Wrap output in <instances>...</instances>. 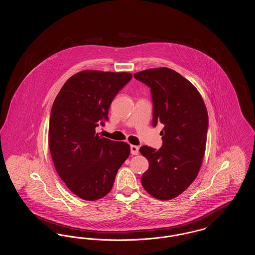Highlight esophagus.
<instances>
[{
  "mask_svg": "<svg viewBox=\"0 0 255 255\" xmlns=\"http://www.w3.org/2000/svg\"><path fill=\"white\" fill-rule=\"evenodd\" d=\"M138 146L131 145V154L132 155H137L138 154Z\"/></svg>",
  "mask_w": 255,
  "mask_h": 255,
  "instance_id": "34e87169",
  "label": "esophagus"
}]
</instances>
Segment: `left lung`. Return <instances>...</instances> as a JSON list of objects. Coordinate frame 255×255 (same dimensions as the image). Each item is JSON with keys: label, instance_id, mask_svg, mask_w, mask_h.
<instances>
[{"label": "left lung", "instance_id": "obj_1", "mask_svg": "<svg viewBox=\"0 0 255 255\" xmlns=\"http://www.w3.org/2000/svg\"><path fill=\"white\" fill-rule=\"evenodd\" d=\"M133 76L151 89L153 125H164L158 150L139 149L149 160L141 184L154 198L170 200L182 194L201 168L208 128L206 105L193 84L171 69H149Z\"/></svg>", "mask_w": 255, "mask_h": 255}]
</instances>
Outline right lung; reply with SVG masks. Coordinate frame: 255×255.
Returning a JSON list of instances; mask_svg holds the SVG:
<instances>
[{
	"mask_svg": "<svg viewBox=\"0 0 255 255\" xmlns=\"http://www.w3.org/2000/svg\"><path fill=\"white\" fill-rule=\"evenodd\" d=\"M132 79L129 73L82 71L70 77L55 98L49 145L54 167L73 194L96 201L109 193L130 145L96 132L108 121L113 99Z\"/></svg>",
	"mask_w": 255,
	"mask_h": 255,
	"instance_id": "right-lung-1",
	"label": "right lung"
}]
</instances>
